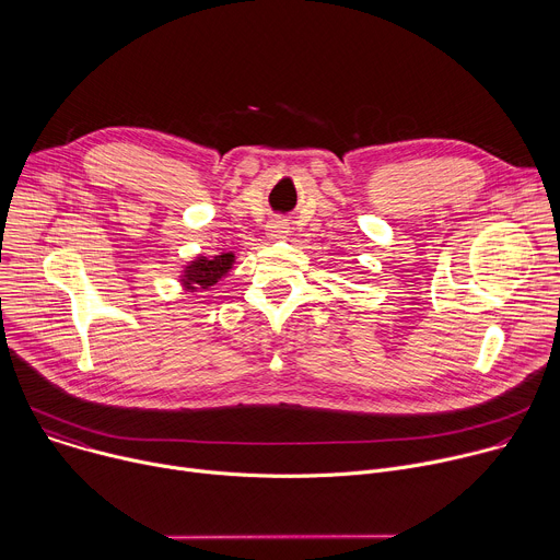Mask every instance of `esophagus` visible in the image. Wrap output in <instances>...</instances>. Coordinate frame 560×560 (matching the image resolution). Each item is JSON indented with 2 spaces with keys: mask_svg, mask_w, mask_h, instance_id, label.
Segmentation results:
<instances>
[{
  "mask_svg": "<svg viewBox=\"0 0 560 560\" xmlns=\"http://www.w3.org/2000/svg\"><path fill=\"white\" fill-rule=\"evenodd\" d=\"M288 232H290V225L283 219H275V221L268 223V236L270 238H285Z\"/></svg>",
  "mask_w": 560,
  "mask_h": 560,
  "instance_id": "34e87169",
  "label": "esophagus"
}]
</instances>
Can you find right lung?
Segmentation results:
<instances>
[{
	"mask_svg": "<svg viewBox=\"0 0 560 560\" xmlns=\"http://www.w3.org/2000/svg\"><path fill=\"white\" fill-rule=\"evenodd\" d=\"M232 264H234L232 253H221V255H214V257L199 255L192 261H188L179 281H182L186 292L210 290L212 285H217L232 270Z\"/></svg>",
	"mask_w": 560,
	"mask_h": 560,
	"instance_id": "add662e5",
	"label": "right lung"
}]
</instances>
